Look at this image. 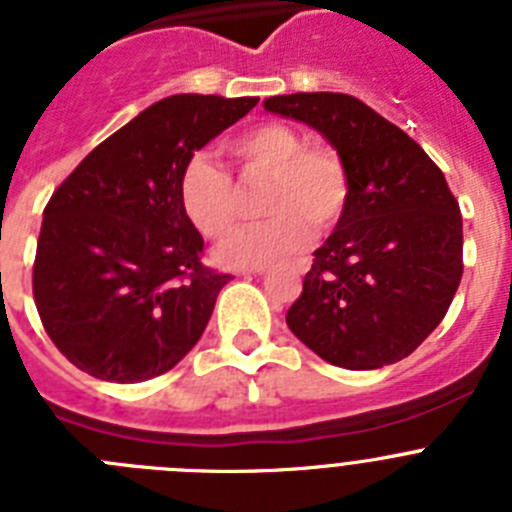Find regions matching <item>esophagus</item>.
Masks as SVG:
<instances>
[{"instance_id": "1", "label": "esophagus", "mask_w": 512, "mask_h": 512, "mask_svg": "<svg viewBox=\"0 0 512 512\" xmlns=\"http://www.w3.org/2000/svg\"><path fill=\"white\" fill-rule=\"evenodd\" d=\"M261 274V271L264 269H256ZM292 271H295V274H305L307 271V261H297V264H292Z\"/></svg>"}]
</instances>
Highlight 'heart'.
Returning a JSON list of instances; mask_svg holds the SVG:
<instances>
[{"label": "heart", "instance_id": "obj_1", "mask_svg": "<svg viewBox=\"0 0 512 512\" xmlns=\"http://www.w3.org/2000/svg\"><path fill=\"white\" fill-rule=\"evenodd\" d=\"M248 174L269 176L261 194L266 220L238 230L217 248L225 266H266L302 251L310 225L325 233L341 220L351 197L346 161L333 148L307 146L289 125L266 122L230 146ZM179 205L205 238H220L235 225L233 179L207 156H192L179 176Z\"/></svg>", "mask_w": 512, "mask_h": 512}]
</instances>
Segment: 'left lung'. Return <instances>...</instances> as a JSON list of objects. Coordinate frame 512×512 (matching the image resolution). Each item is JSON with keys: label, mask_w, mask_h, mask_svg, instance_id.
Segmentation results:
<instances>
[{"label": "left lung", "mask_w": 512, "mask_h": 512, "mask_svg": "<svg viewBox=\"0 0 512 512\" xmlns=\"http://www.w3.org/2000/svg\"><path fill=\"white\" fill-rule=\"evenodd\" d=\"M264 110L318 130L351 179L346 212L312 253L289 307V330L343 369L405 359L441 323L464 271L459 202L443 171L408 133L348 94H282Z\"/></svg>", "instance_id": "8db88e82"}]
</instances>
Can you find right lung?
Here are the masks:
<instances>
[{
    "label": "right lung",
    "mask_w": 512,
    "mask_h": 512,
    "mask_svg": "<svg viewBox=\"0 0 512 512\" xmlns=\"http://www.w3.org/2000/svg\"><path fill=\"white\" fill-rule=\"evenodd\" d=\"M256 97L174 94L102 140L43 210L33 295L45 333L81 372L146 382L205 333L230 274L179 205L184 164Z\"/></svg>",
    "instance_id": "add662e5"
}]
</instances>
